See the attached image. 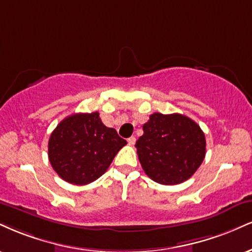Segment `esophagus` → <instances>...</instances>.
<instances>
[{
    "instance_id": "1",
    "label": "esophagus",
    "mask_w": 252,
    "mask_h": 252,
    "mask_svg": "<svg viewBox=\"0 0 252 252\" xmlns=\"http://www.w3.org/2000/svg\"><path fill=\"white\" fill-rule=\"evenodd\" d=\"M128 143L130 145H134L136 143V137H134V136H131V137L128 138Z\"/></svg>"
}]
</instances>
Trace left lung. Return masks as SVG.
I'll use <instances>...</instances> for the list:
<instances>
[{"instance_id":"8db88e82","label":"left lung","mask_w":252,"mask_h":252,"mask_svg":"<svg viewBox=\"0 0 252 252\" xmlns=\"http://www.w3.org/2000/svg\"><path fill=\"white\" fill-rule=\"evenodd\" d=\"M135 147L142 168L153 181L175 186L189 180L205 157V136L181 114L150 115Z\"/></svg>"}]
</instances>
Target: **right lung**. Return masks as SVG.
I'll return each mask as SVG.
<instances>
[{
  "instance_id": "add662e5",
  "label": "right lung",
  "mask_w": 252,
  "mask_h": 252,
  "mask_svg": "<svg viewBox=\"0 0 252 252\" xmlns=\"http://www.w3.org/2000/svg\"><path fill=\"white\" fill-rule=\"evenodd\" d=\"M126 144L116 130L102 123L97 111L80 113L65 117L51 132L48 156L62 180L84 186L101 177Z\"/></svg>"
}]
</instances>
